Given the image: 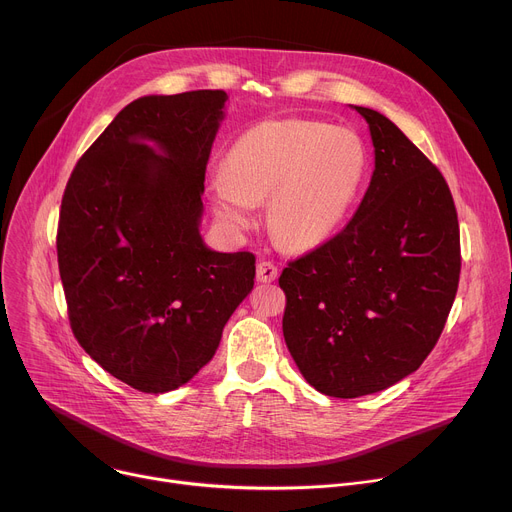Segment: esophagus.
Returning <instances> with one entry per match:
<instances>
[{"mask_svg": "<svg viewBox=\"0 0 512 512\" xmlns=\"http://www.w3.org/2000/svg\"><path fill=\"white\" fill-rule=\"evenodd\" d=\"M278 276H280V269L271 261H259L257 263V282L269 284V282H276Z\"/></svg>", "mask_w": 512, "mask_h": 512, "instance_id": "1", "label": "esophagus"}]
</instances>
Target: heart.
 <instances>
[{
	"label": "heart",
	"instance_id": "obj_1",
	"mask_svg": "<svg viewBox=\"0 0 512 512\" xmlns=\"http://www.w3.org/2000/svg\"><path fill=\"white\" fill-rule=\"evenodd\" d=\"M364 175L366 150L352 131L300 117L269 119L234 140L208 197L230 232L249 228L255 203L269 197L271 232L292 251H311L344 224Z\"/></svg>",
	"mask_w": 512,
	"mask_h": 512
}]
</instances>
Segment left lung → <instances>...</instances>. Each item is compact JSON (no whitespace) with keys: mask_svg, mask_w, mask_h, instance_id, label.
Here are the masks:
<instances>
[{"mask_svg":"<svg viewBox=\"0 0 512 512\" xmlns=\"http://www.w3.org/2000/svg\"><path fill=\"white\" fill-rule=\"evenodd\" d=\"M374 146L348 226L280 276L284 339L306 383L352 399L420 368L453 306L459 222L440 170L379 111L354 107Z\"/></svg>","mask_w":512,"mask_h":512,"instance_id":"8db88e82","label":"left lung"}]
</instances>
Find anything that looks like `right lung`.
<instances>
[{"mask_svg":"<svg viewBox=\"0 0 512 512\" xmlns=\"http://www.w3.org/2000/svg\"><path fill=\"white\" fill-rule=\"evenodd\" d=\"M224 90L150 94L100 133L67 181L59 276L86 354L115 379L166 393L206 366L253 290L255 255L203 243V181Z\"/></svg>","mask_w":512,"mask_h":512,"instance_id":"add662e5","label":"right lung"}]
</instances>
